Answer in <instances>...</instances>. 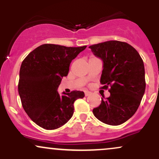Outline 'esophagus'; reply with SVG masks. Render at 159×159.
I'll return each mask as SVG.
<instances>
[{"instance_id":"esophagus-1","label":"esophagus","mask_w":159,"mask_h":159,"mask_svg":"<svg viewBox=\"0 0 159 159\" xmlns=\"http://www.w3.org/2000/svg\"><path fill=\"white\" fill-rule=\"evenodd\" d=\"M84 93H85V96H90V95L92 93L90 92V91H85Z\"/></svg>"}]
</instances>
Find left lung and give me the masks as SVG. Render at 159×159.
<instances>
[{"instance_id":"1","label":"left lung","mask_w":159,"mask_h":159,"mask_svg":"<svg viewBox=\"0 0 159 159\" xmlns=\"http://www.w3.org/2000/svg\"><path fill=\"white\" fill-rule=\"evenodd\" d=\"M103 62L100 82L103 89L111 87V96L102 98L99 106L93 110L102 123L118 125L134 114L146 88L145 69L139 53L132 45L111 40L89 47Z\"/></svg>"}]
</instances>
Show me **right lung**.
Listing matches in <instances>:
<instances>
[{
	"label": "right lung",
	"instance_id": "obj_1",
	"mask_svg": "<svg viewBox=\"0 0 159 159\" xmlns=\"http://www.w3.org/2000/svg\"><path fill=\"white\" fill-rule=\"evenodd\" d=\"M86 47L44 44L23 61L19 93L24 110L39 126L48 130L61 127L73 115L75 101L84 97V93L77 90L61 96L57 89L71 62Z\"/></svg>",
	"mask_w": 159,
	"mask_h": 159
}]
</instances>
